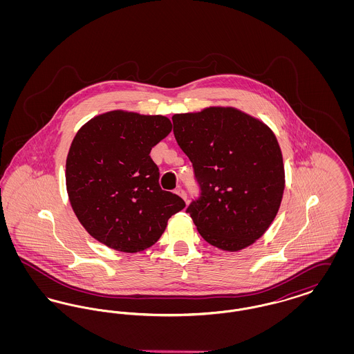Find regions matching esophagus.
<instances>
[{
    "mask_svg": "<svg viewBox=\"0 0 354 354\" xmlns=\"http://www.w3.org/2000/svg\"><path fill=\"white\" fill-rule=\"evenodd\" d=\"M175 192H176L180 198H183L185 201H187V194H185V191L182 188V187H178V188L175 189Z\"/></svg>",
    "mask_w": 354,
    "mask_h": 354,
    "instance_id": "obj_1",
    "label": "esophagus"
}]
</instances>
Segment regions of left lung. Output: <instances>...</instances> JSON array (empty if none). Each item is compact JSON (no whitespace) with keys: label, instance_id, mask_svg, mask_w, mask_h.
<instances>
[{"label":"left lung","instance_id":"1","mask_svg":"<svg viewBox=\"0 0 354 354\" xmlns=\"http://www.w3.org/2000/svg\"><path fill=\"white\" fill-rule=\"evenodd\" d=\"M172 123L201 185V198L187 208L199 234L223 251L250 247L270 228L284 194L273 131L235 107L175 114Z\"/></svg>","mask_w":354,"mask_h":354}]
</instances>
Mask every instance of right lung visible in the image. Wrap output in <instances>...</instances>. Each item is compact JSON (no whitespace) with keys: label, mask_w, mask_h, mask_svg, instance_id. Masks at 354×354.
Here are the masks:
<instances>
[{"label":"right lung","mask_w":354,"mask_h":354,"mask_svg":"<svg viewBox=\"0 0 354 354\" xmlns=\"http://www.w3.org/2000/svg\"><path fill=\"white\" fill-rule=\"evenodd\" d=\"M163 115L123 110L90 119L74 136L66 159V189L74 214L102 244L140 252L155 244L180 196L159 185L151 149L171 133Z\"/></svg>","instance_id":"add662e5"}]
</instances>
